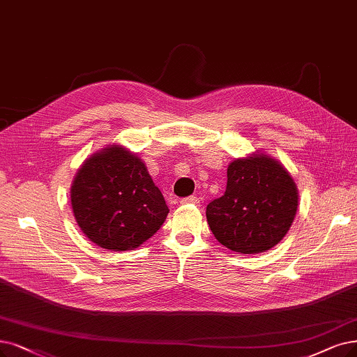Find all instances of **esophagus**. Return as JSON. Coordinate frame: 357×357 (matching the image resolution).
<instances>
[{"instance_id": "esophagus-1", "label": "esophagus", "mask_w": 357, "mask_h": 357, "mask_svg": "<svg viewBox=\"0 0 357 357\" xmlns=\"http://www.w3.org/2000/svg\"><path fill=\"white\" fill-rule=\"evenodd\" d=\"M181 205H195V206H199L201 205V201L196 196H189V197H184L180 201Z\"/></svg>"}]
</instances>
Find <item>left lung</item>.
Segmentation results:
<instances>
[{
    "mask_svg": "<svg viewBox=\"0 0 357 357\" xmlns=\"http://www.w3.org/2000/svg\"><path fill=\"white\" fill-rule=\"evenodd\" d=\"M297 206L298 190L287 168L265 152H253L228 164L225 193L206 206V220L227 249L262 253L289 233Z\"/></svg>",
    "mask_w": 357,
    "mask_h": 357,
    "instance_id": "left-lung-1",
    "label": "left lung"
}]
</instances>
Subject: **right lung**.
Listing matches in <instances>:
<instances>
[{
    "label": "right lung",
    "instance_id": "obj_1",
    "mask_svg": "<svg viewBox=\"0 0 357 357\" xmlns=\"http://www.w3.org/2000/svg\"><path fill=\"white\" fill-rule=\"evenodd\" d=\"M70 202L82 233L116 252L144 245L169 212L145 162L123 145H108L83 161Z\"/></svg>",
    "mask_w": 357,
    "mask_h": 357
}]
</instances>
